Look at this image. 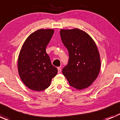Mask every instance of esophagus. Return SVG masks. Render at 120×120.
Wrapping results in <instances>:
<instances>
[{"mask_svg":"<svg viewBox=\"0 0 120 120\" xmlns=\"http://www.w3.org/2000/svg\"><path fill=\"white\" fill-rule=\"evenodd\" d=\"M57 70H58V73H60L61 71V69L60 68V67H58L57 68Z\"/></svg>","mask_w":120,"mask_h":120,"instance_id":"obj_1","label":"esophagus"}]
</instances>
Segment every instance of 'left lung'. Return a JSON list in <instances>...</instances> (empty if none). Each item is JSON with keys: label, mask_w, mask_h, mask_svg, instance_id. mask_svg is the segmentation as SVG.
<instances>
[{"label": "left lung", "mask_w": 120, "mask_h": 120, "mask_svg": "<svg viewBox=\"0 0 120 120\" xmlns=\"http://www.w3.org/2000/svg\"><path fill=\"white\" fill-rule=\"evenodd\" d=\"M69 53L68 64L62 72L70 86L78 90L88 88L97 78L101 67L96 43L86 32L78 28L60 31Z\"/></svg>", "instance_id": "obj_1"}]
</instances>
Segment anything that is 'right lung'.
<instances>
[{
    "instance_id": "right-lung-1",
    "label": "right lung",
    "mask_w": 120,
    "mask_h": 120,
    "mask_svg": "<svg viewBox=\"0 0 120 120\" xmlns=\"http://www.w3.org/2000/svg\"><path fill=\"white\" fill-rule=\"evenodd\" d=\"M53 33L52 29L35 31L26 38L20 52L19 75L24 85L31 90L41 91L48 88L58 72L46 52Z\"/></svg>"
}]
</instances>
